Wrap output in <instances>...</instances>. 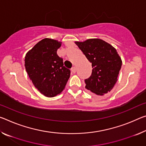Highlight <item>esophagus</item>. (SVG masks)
<instances>
[{
    "instance_id": "obj_1",
    "label": "esophagus",
    "mask_w": 146,
    "mask_h": 146,
    "mask_svg": "<svg viewBox=\"0 0 146 146\" xmlns=\"http://www.w3.org/2000/svg\"><path fill=\"white\" fill-rule=\"evenodd\" d=\"M71 72H72L73 73H76V68H75V67H73V68H71Z\"/></svg>"
}]
</instances>
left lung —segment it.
I'll return each mask as SVG.
<instances>
[{"label": "left lung", "instance_id": "8db88e82", "mask_svg": "<svg viewBox=\"0 0 146 146\" xmlns=\"http://www.w3.org/2000/svg\"><path fill=\"white\" fill-rule=\"evenodd\" d=\"M75 43L93 68L92 75L85 80L86 88L98 96L110 92L117 82L122 64L116 49L98 38Z\"/></svg>", "mask_w": 146, "mask_h": 146}]
</instances>
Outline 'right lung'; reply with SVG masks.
Wrapping results in <instances>:
<instances>
[{"label":"right lung","instance_id":"add662e5","mask_svg":"<svg viewBox=\"0 0 146 146\" xmlns=\"http://www.w3.org/2000/svg\"><path fill=\"white\" fill-rule=\"evenodd\" d=\"M62 42L45 38L36 44L25 57V66L32 83L41 94L52 98L61 93L70 77L57 54Z\"/></svg>","mask_w":146,"mask_h":146}]
</instances>
